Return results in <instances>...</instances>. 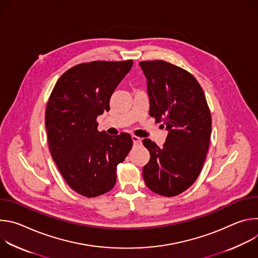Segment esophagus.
Returning a JSON list of instances; mask_svg holds the SVG:
<instances>
[{
    "instance_id": "34e87169",
    "label": "esophagus",
    "mask_w": 258,
    "mask_h": 258,
    "mask_svg": "<svg viewBox=\"0 0 258 258\" xmlns=\"http://www.w3.org/2000/svg\"><path fill=\"white\" fill-rule=\"evenodd\" d=\"M132 139H133V142L135 145H138L141 143V138H139L137 136H132Z\"/></svg>"
}]
</instances>
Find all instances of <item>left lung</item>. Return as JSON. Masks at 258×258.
<instances>
[{"label":"left lung","mask_w":258,"mask_h":258,"mask_svg":"<svg viewBox=\"0 0 258 258\" xmlns=\"http://www.w3.org/2000/svg\"><path fill=\"white\" fill-rule=\"evenodd\" d=\"M147 79L150 116L168 131L163 148L149 139L143 144L150 161L143 168L147 187L172 197L197 179L208 152L211 115L204 92L187 70L163 60L142 61Z\"/></svg>","instance_id":"1"}]
</instances>
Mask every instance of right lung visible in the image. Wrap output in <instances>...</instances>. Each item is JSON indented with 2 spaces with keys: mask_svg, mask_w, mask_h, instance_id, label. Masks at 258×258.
<instances>
[{
  "mask_svg": "<svg viewBox=\"0 0 258 258\" xmlns=\"http://www.w3.org/2000/svg\"><path fill=\"white\" fill-rule=\"evenodd\" d=\"M133 60L93 61L65 71L46 108L48 144L53 160L68 186L85 197L111 190L116 167L132 149V137L98 132L97 117L109 111V102Z\"/></svg>",
  "mask_w": 258,
  "mask_h": 258,
  "instance_id": "obj_1",
  "label": "right lung"
}]
</instances>
